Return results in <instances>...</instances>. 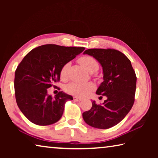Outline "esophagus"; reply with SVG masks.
<instances>
[{"instance_id":"1","label":"esophagus","mask_w":158,"mask_h":158,"mask_svg":"<svg viewBox=\"0 0 158 158\" xmlns=\"http://www.w3.org/2000/svg\"><path fill=\"white\" fill-rule=\"evenodd\" d=\"M73 99H74V101H77V102H81L82 100L81 98H77V97H74Z\"/></svg>"}]
</instances>
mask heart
Listing matches in <instances>:
<instances>
[{"mask_svg":"<svg viewBox=\"0 0 158 158\" xmlns=\"http://www.w3.org/2000/svg\"><path fill=\"white\" fill-rule=\"evenodd\" d=\"M79 61L80 64L90 73H94L99 68V64L97 60L94 58L89 56H84L81 57L79 59ZM69 66V64L66 63L61 69L60 75L63 78L66 77ZM93 89H94V85L90 83L72 82L67 85L65 88L66 91L69 94L80 98L85 97Z\"/></svg>","mask_w":158,"mask_h":158,"instance_id":"b5f03b06","label":"heart"}]
</instances>
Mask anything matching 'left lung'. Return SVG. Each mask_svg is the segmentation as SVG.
Returning a JSON list of instances; mask_svg holds the SVG:
<instances>
[{
  "instance_id": "obj_1",
  "label": "left lung",
  "mask_w": 158,
  "mask_h": 158,
  "mask_svg": "<svg viewBox=\"0 0 158 158\" xmlns=\"http://www.w3.org/2000/svg\"><path fill=\"white\" fill-rule=\"evenodd\" d=\"M84 54L95 58L102 67L103 82L96 91L105 95L102 105L92 102L90 110L83 113V118L90 126L108 129L121 122L132 109L136 91L137 77L128 58L112 49H90Z\"/></svg>"
}]
</instances>
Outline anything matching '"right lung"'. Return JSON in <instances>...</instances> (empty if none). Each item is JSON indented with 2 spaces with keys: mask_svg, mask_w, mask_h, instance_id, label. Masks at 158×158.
Listing matches in <instances>:
<instances>
[{
  "mask_svg": "<svg viewBox=\"0 0 158 158\" xmlns=\"http://www.w3.org/2000/svg\"><path fill=\"white\" fill-rule=\"evenodd\" d=\"M84 47L45 44L26 55L15 71V98L19 108L31 122L38 125L56 123L62 116L65 104L73 100L60 91L54 98L47 89L60 81L63 66L74 59Z\"/></svg>",
  "mask_w": 158,
  "mask_h": 158,
  "instance_id": "obj_1",
  "label": "right lung"
}]
</instances>
